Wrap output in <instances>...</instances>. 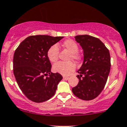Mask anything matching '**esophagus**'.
Listing matches in <instances>:
<instances>
[{"mask_svg":"<svg viewBox=\"0 0 127 127\" xmlns=\"http://www.w3.org/2000/svg\"><path fill=\"white\" fill-rule=\"evenodd\" d=\"M63 79H64V80H67L69 79V77L66 76V75H64Z\"/></svg>","mask_w":127,"mask_h":127,"instance_id":"esophagus-1","label":"esophagus"}]
</instances>
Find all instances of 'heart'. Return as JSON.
<instances>
[{
  "instance_id": "1",
  "label": "heart",
  "mask_w": 127,
  "mask_h": 127,
  "mask_svg": "<svg viewBox=\"0 0 127 127\" xmlns=\"http://www.w3.org/2000/svg\"><path fill=\"white\" fill-rule=\"evenodd\" d=\"M62 46L71 52L68 59H73L79 62L81 60L80 55L78 53L79 46L74 41L67 39L62 43ZM59 48L56 44L52 45L48 48L47 55L48 59L52 62H56L59 58ZM53 71L64 75H67L71 72L74 71L75 65L72 61L68 62H59L54 65Z\"/></svg>"
}]
</instances>
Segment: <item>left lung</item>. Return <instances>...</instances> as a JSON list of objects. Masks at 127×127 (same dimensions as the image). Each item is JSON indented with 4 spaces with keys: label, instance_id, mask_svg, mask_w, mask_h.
<instances>
[{
    "label": "left lung",
    "instance_id": "1",
    "mask_svg": "<svg viewBox=\"0 0 127 127\" xmlns=\"http://www.w3.org/2000/svg\"><path fill=\"white\" fill-rule=\"evenodd\" d=\"M75 39L83 50L84 59L77 71L79 83L72 91L80 99L92 100L100 94L106 84L111 66L110 53L97 38L83 35Z\"/></svg>",
    "mask_w": 127,
    "mask_h": 127
}]
</instances>
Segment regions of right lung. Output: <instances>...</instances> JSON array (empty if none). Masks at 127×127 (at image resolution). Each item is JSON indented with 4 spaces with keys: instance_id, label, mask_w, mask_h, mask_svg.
Wrapping results in <instances>:
<instances>
[{
    "instance_id": "add662e5",
    "label": "right lung",
    "mask_w": 127,
    "mask_h": 127,
    "mask_svg": "<svg viewBox=\"0 0 127 127\" xmlns=\"http://www.w3.org/2000/svg\"><path fill=\"white\" fill-rule=\"evenodd\" d=\"M63 38L32 35L23 41L15 50L14 74L20 89L30 100L44 102L55 95L63 77L59 73L51 72L52 64L47 53L52 45Z\"/></svg>"
}]
</instances>
